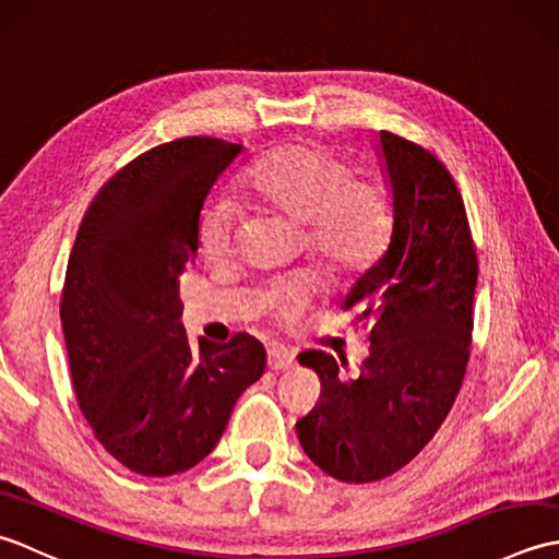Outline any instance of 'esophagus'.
Returning <instances> with one entry per match:
<instances>
[{
    "mask_svg": "<svg viewBox=\"0 0 559 559\" xmlns=\"http://www.w3.org/2000/svg\"><path fill=\"white\" fill-rule=\"evenodd\" d=\"M295 362V350L286 346H273L269 348V367L271 370H288Z\"/></svg>",
    "mask_w": 559,
    "mask_h": 559,
    "instance_id": "1",
    "label": "esophagus"
}]
</instances>
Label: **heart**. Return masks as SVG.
Returning a JSON list of instances; mask_svg holds the SVG:
<instances>
[{
    "mask_svg": "<svg viewBox=\"0 0 559 559\" xmlns=\"http://www.w3.org/2000/svg\"><path fill=\"white\" fill-rule=\"evenodd\" d=\"M245 187L261 211L302 223L305 245L338 276H358L382 257L394 225V204L384 180L358 175L353 160L322 144H290L266 153L245 173ZM245 218L230 201L211 199L199 213L197 242L211 261L237 254ZM319 288L314 271L276 281L264 307L290 322Z\"/></svg>",
    "mask_w": 559,
    "mask_h": 559,
    "instance_id": "obj_1",
    "label": "heart"
}]
</instances>
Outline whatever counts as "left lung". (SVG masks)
<instances>
[{"mask_svg":"<svg viewBox=\"0 0 559 559\" xmlns=\"http://www.w3.org/2000/svg\"><path fill=\"white\" fill-rule=\"evenodd\" d=\"M394 228L382 259L355 281L343 310L372 322L370 355L355 377L324 350L300 365L322 382L298 439L343 483H372L406 466L454 406L468 365L478 257L463 199L435 153L379 132Z\"/></svg>","mask_w":559,"mask_h":559,"instance_id":"1","label":"left lung"}]
</instances>
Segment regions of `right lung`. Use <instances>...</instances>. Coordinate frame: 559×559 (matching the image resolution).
<instances>
[{
    "label": "right lung",
    "mask_w": 559,
    "mask_h": 559,
    "mask_svg": "<svg viewBox=\"0 0 559 559\" xmlns=\"http://www.w3.org/2000/svg\"><path fill=\"white\" fill-rule=\"evenodd\" d=\"M240 151L185 136L141 153L91 201L69 254L59 317L71 384L98 442L139 476L206 459L235 401L264 374L254 336L197 348L180 322L201 206Z\"/></svg>",
    "instance_id": "right-lung-1"
}]
</instances>
